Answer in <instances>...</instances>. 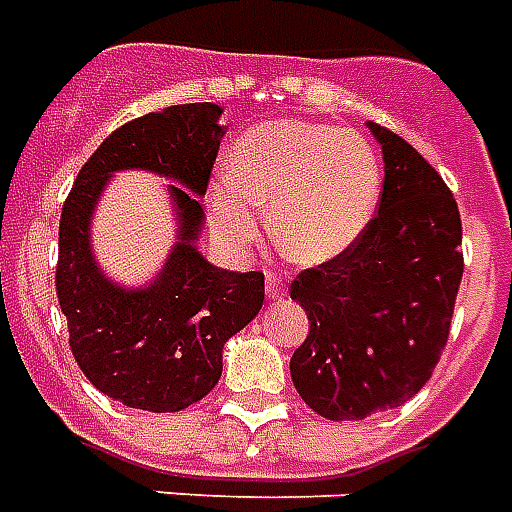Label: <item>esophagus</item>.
I'll list each match as a JSON object with an SVG mask.
<instances>
[{"mask_svg": "<svg viewBox=\"0 0 512 512\" xmlns=\"http://www.w3.org/2000/svg\"><path fill=\"white\" fill-rule=\"evenodd\" d=\"M264 286H267V297H270V299L286 297V286H283V280H280L278 275H267Z\"/></svg>", "mask_w": 512, "mask_h": 512, "instance_id": "1", "label": "esophagus"}]
</instances>
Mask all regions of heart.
<instances>
[{"label": "heart", "mask_w": 512, "mask_h": 512, "mask_svg": "<svg viewBox=\"0 0 512 512\" xmlns=\"http://www.w3.org/2000/svg\"><path fill=\"white\" fill-rule=\"evenodd\" d=\"M380 161L361 134L313 121H270L234 142L232 175L207 191V224L224 251L251 245L270 207L272 234L299 264L351 251L378 207Z\"/></svg>", "instance_id": "obj_1"}]
</instances>
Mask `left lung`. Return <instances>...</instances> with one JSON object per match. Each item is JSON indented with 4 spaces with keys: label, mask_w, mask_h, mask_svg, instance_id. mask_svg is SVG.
Here are the masks:
<instances>
[{
    "label": "left lung",
    "mask_w": 512,
    "mask_h": 512,
    "mask_svg": "<svg viewBox=\"0 0 512 512\" xmlns=\"http://www.w3.org/2000/svg\"><path fill=\"white\" fill-rule=\"evenodd\" d=\"M367 126L386 172L378 215L351 251L291 283L310 321L291 380L329 421H361L426 386L464 272L459 207L443 178L399 134Z\"/></svg>",
    "instance_id": "left-lung-1"
}]
</instances>
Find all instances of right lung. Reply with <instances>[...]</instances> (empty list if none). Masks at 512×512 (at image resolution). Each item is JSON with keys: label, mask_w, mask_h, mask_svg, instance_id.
I'll list each match as a JSON object with an SVG mask.
<instances>
[{"label": "right lung", "mask_w": 512, "mask_h": 512, "mask_svg": "<svg viewBox=\"0 0 512 512\" xmlns=\"http://www.w3.org/2000/svg\"><path fill=\"white\" fill-rule=\"evenodd\" d=\"M224 107L172 105L115 129L83 164L59 224L56 294L67 315L69 348L105 397L134 410L178 413L215 388L224 345L264 305L261 272L221 270L197 248L215 153L226 134ZM145 168L168 187L176 245L142 287H124L95 261L90 224L115 171Z\"/></svg>", "instance_id": "add662e5"}]
</instances>
